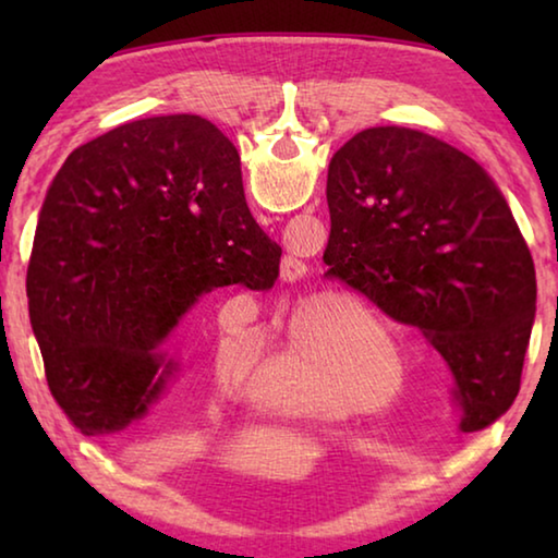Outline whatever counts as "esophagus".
<instances>
[{"instance_id":"esophagus-1","label":"esophagus","mask_w":558,"mask_h":558,"mask_svg":"<svg viewBox=\"0 0 558 558\" xmlns=\"http://www.w3.org/2000/svg\"><path fill=\"white\" fill-rule=\"evenodd\" d=\"M305 272V263L298 260L295 256H286L280 263V278L282 280H298Z\"/></svg>"}]
</instances>
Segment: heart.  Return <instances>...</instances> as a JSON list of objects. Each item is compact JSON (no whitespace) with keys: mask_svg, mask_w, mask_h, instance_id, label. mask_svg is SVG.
Wrapping results in <instances>:
<instances>
[{"mask_svg":"<svg viewBox=\"0 0 558 558\" xmlns=\"http://www.w3.org/2000/svg\"><path fill=\"white\" fill-rule=\"evenodd\" d=\"M376 332V319L372 313H359L347 327L325 329L315 327L307 332L288 335L268 359V366L258 381L248 386V401L258 411L286 421H337L349 413L337 396L329 393V376L342 359L347 344L359 335ZM393 359L399 349L386 342ZM258 354L256 342H235L226 349V369L235 376H248L253 372V359Z\"/></svg>","mask_w":558,"mask_h":558,"instance_id":"b5f03b06","label":"heart"}]
</instances>
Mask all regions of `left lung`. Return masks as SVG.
<instances>
[{"label":"left lung","mask_w":558,"mask_h":558,"mask_svg":"<svg viewBox=\"0 0 558 558\" xmlns=\"http://www.w3.org/2000/svg\"><path fill=\"white\" fill-rule=\"evenodd\" d=\"M329 270L450 366L460 430L514 403L536 313V272L505 196L475 159L421 130L356 132L327 172Z\"/></svg>","instance_id":"obj_1"}]
</instances>
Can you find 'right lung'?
<instances>
[{"label": "right lung", "mask_w": 558, "mask_h": 558, "mask_svg": "<svg viewBox=\"0 0 558 558\" xmlns=\"http://www.w3.org/2000/svg\"><path fill=\"white\" fill-rule=\"evenodd\" d=\"M280 253L214 122L132 120L73 149L26 270L46 381L73 426L112 436L143 421L182 369L169 344L182 317L216 288L270 290Z\"/></svg>", "instance_id": "obj_1"}]
</instances>
